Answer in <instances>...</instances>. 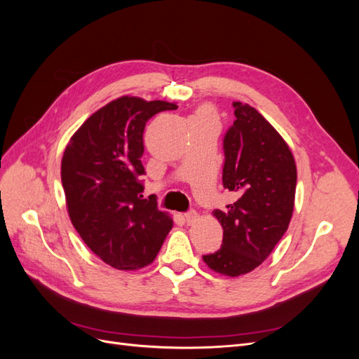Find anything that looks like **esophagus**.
I'll list each match as a JSON object with an SVG mask.
<instances>
[{"instance_id":"obj_1","label":"esophagus","mask_w":359,"mask_h":359,"mask_svg":"<svg viewBox=\"0 0 359 359\" xmlns=\"http://www.w3.org/2000/svg\"><path fill=\"white\" fill-rule=\"evenodd\" d=\"M184 219H186L187 224H193L194 222L199 219V214L196 211H189V212L184 214Z\"/></svg>"}]
</instances>
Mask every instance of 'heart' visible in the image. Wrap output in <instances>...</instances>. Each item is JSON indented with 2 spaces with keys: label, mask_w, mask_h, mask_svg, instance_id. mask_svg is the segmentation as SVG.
<instances>
[{
  "label": "heart",
  "mask_w": 359,
  "mask_h": 359,
  "mask_svg": "<svg viewBox=\"0 0 359 359\" xmlns=\"http://www.w3.org/2000/svg\"><path fill=\"white\" fill-rule=\"evenodd\" d=\"M194 121H215V114L212 107L211 106L199 107L196 115H194Z\"/></svg>",
  "instance_id": "b5f03b06"
}]
</instances>
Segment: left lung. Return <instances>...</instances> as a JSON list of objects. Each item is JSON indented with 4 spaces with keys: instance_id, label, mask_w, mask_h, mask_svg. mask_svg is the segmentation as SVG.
<instances>
[{
    "instance_id": "1",
    "label": "left lung",
    "mask_w": 359,
    "mask_h": 359,
    "mask_svg": "<svg viewBox=\"0 0 359 359\" xmlns=\"http://www.w3.org/2000/svg\"><path fill=\"white\" fill-rule=\"evenodd\" d=\"M235 121L223 139V186L236 194L212 211L223 244L203 262L238 277L257 268L287 231L295 205L297 165L285 139L250 104L233 102Z\"/></svg>"
}]
</instances>
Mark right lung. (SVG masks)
Masks as SVG:
<instances>
[{"label":"right lung","instance_id":"obj_1","mask_svg":"<svg viewBox=\"0 0 359 359\" xmlns=\"http://www.w3.org/2000/svg\"><path fill=\"white\" fill-rule=\"evenodd\" d=\"M175 103L123 95L78 128L61 160L70 220L104 264L135 271L149 265L172 229L168 212L144 199V130L151 116Z\"/></svg>","mask_w":359,"mask_h":359}]
</instances>
